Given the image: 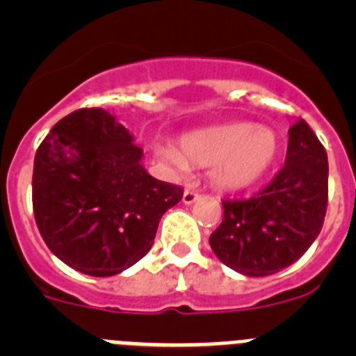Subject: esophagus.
Masks as SVG:
<instances>
[{
	"label": "esophagus",
	"mask_w": 356,
	"mask_h": 356,
	"mask_svg": "<svg viewBox=\"0 0 356 356\" xmlns=\"http://www.w3.org/2000/svg\"><path fill=\"white\" fill-rule=\"evenodd\" d=\"M197 197H200V194L194 193V191H191V188H187V191L184 193V197H181V201H184L185 205H193Z\"/></svg>",
	"instance_id": "obj_1"
}]
</instances>
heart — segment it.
<instances>
[{"instance_id": "b5f03b06", "label": "heart", "mask_w": 356, "mask_h": 356, "mask_svg": "<svg viewBox=\"0 0 356 356\" xmlns=\"http://www.w3.org/2000/svg\"><path fill=\"white\" fill-rule=\"evenodd\" d=\"M280 140L273 130L253 122H228L200 128L180 137V149L155 147L165 165L185 172L188 163L210 165V181L221 191H242L262 178L275 163Z\"/></svg>"}]
</instances>
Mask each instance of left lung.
Here are the masks:
<instances>
[{
  "label": "left lung",
  "mask_w": 356,
  "mask_h": 356,
  "mask_svg": "<svg viewBox=\"0 0 356 356\" xmlns=\"http://www.w3.org/2000/svg\"><path fill=\"white\" fill-rule=\"evenodd\" d=\"M328 205V156L307 121L289 128L282 171L251 200L222 201L210 235L216 257L244 276H269L303 257L323 228Z\"/></svg>",
  "instance_id": "left-lung-1"
}]
</instances>
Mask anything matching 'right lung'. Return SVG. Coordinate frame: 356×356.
<instances>
[{"label": "right lung", "mask_w": 356, "mask_h": 356, "mask_svg": "<svg viewBox=\"0 0 356 356\" xmlns=\"http://www.w3.org/2000/svg\"><path fill=\"white\" fill-rule=\"evenodd\" d=\"M134 135L103 108L74 110L35 153L31 197L46 246L89 276H114L153 246L160 217L184 196L143 165Z\"/></svg>", "instance_id": "obj_1"}]
</instances>
